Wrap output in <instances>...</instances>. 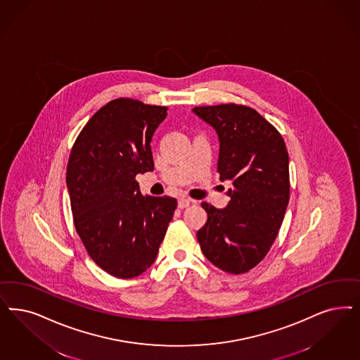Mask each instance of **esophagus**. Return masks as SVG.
Returning a JSON list of instances; mask_svg holds the SVG:
<instances>
[{"instance_id": "34e87169", "label": "esophagus", "mask_w": 360, "mask_h": 360, "mask_svg": "<svg viewBox=\"0 0 360 360\" xmlns=\"http://www.w3.org/2000/svg\"><path fill=\"white\" fill-rule=\"evenodd\" d=\"M193 202H194L193 199L181 198L178 200V207H179V209H185L187 206H190Z\"/></svg>"}]
</instances>
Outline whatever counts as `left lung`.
<instances>
[{
  "instance_id": "8db88e82",
  "label": "left lung",
  "mask_w": 360,
  "mask_h": 360,
  "mask_svg": "<svg viewBox=\"0 0 360 360\" xmlns=\"http://www.w3.org/2000/svg\"><path fill=\"white\" fill-rule=\"evenodd\" d=\"M193 112L219 141L218 172L231 181L224 209L203 202L207 222L197 231L203 255L226 273H248L266 257L290 199L285 141L261 114L242 105L199 106Z\"/></svg>"
}]
</instances>
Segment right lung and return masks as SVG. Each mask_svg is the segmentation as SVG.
<instances>
[{"mask_svg":"<svg viewBox=\"0 0 360 360\" xmlns=\"http://www.w3.org/2000/svg\"><path fill=\"white\" fill-rule=\"evenodd\" d=\"M167 108L118 98L101 108L70 153L66 186L78 236L90 258L130 279L154 263L176 199L143 197L136 174L153 172L150 142Z\"/></svg>","mask_w":360,"mask_h":360,"instance_id":"right-lung-1","label":"right lung"}]
</instances>
